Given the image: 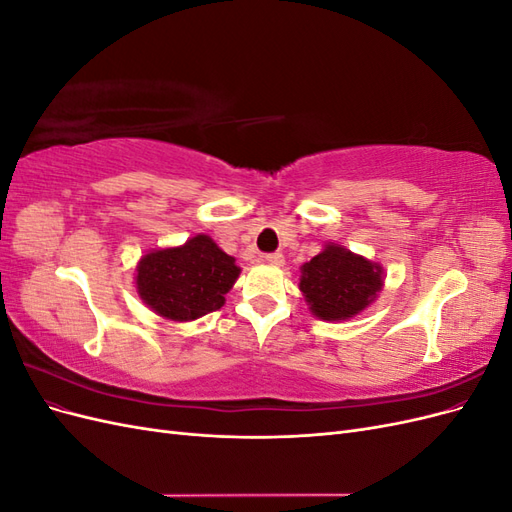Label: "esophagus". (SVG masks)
I'll use <instances>...</instances> for the list:
<instances>
[{
	"label": "esophagus",
	"mask_w": 512,
	"mask_h": 512,
	"mask_svg": "<svg viewBox=\"0 0 512 512\" xmlns=\"http://www.w3.org/2000/svg\"><path fill=\"white\" fill-rule=\"evenodd\" d=\"M267 262V265H271V267H282L284 265V256L280 254V252H275V254H267L265 258H262Z\"/></svg>",
	"instance_id": "obj_1"
}]
</instances>
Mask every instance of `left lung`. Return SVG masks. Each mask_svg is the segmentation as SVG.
Segmentation results:
<instances>
[{
    "label": "left lung",
    "instance_id": "8db88e82",
    "mask_svg": "<svg viewBox=\"0 0 512 512\" xmlns=\"http://www.w3.org/2000/svg\"><path fill=\"white\" fill-rule=\"evenodd\" d=\"M384 288L380 262L350 252L339 243H324L322 252L301 267L299 290L309 312L327 322L350 320L378 299Z\"/></svg>",
    "mask_w": 512,
    "mask_h": 512
}]
</instances>
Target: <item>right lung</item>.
Returning <instances> with one entry per match:
<instances>
[{"label":"right lung","instance_id":"add662e5","mask_svg":"<svg viewBox=\"0 0 512 512\" xmlns=\"http://www.w3.org/2000/svg\"><path fill=\"white\" fill-rule=\"evenodd\" d=\"M239 273L235 258L200 232L183 245L160 247L141 256L134 284L153 314L190 322L220 309Z\"/></svg>","mask_w":512,"mask_h":512}]
</instances>
